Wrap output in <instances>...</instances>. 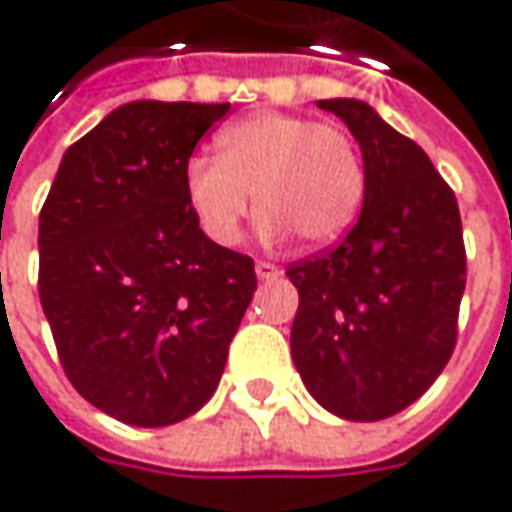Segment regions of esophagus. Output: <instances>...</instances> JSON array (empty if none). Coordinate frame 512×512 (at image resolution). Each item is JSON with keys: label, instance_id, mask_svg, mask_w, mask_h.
<instances>
[{"label": "esophagus", "instance_id": "34e87169", "mask_svg": "<svg viewBox=\"0 0 512 512\" xmlns=\"http://www.w3.org/2000/svg\"><path fill=\"white\" fill-rule=\"evenodd\" d=\"M279 273H282V270L273 265V262H256V276H259V279H276Z\"/></svg>", "mask_w": 512, "mask_h": 512}]
</instances>
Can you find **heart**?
<instances>
[{"label": "heart", "instance_id": "obj_1", "mask_svg": "<svg viewBox=\"0 0 512 512\" xmlns=\"http://www.w3.org/2000/svg\"><path fill=\"white\" fill-rule=\"evenodd\" d=\"M219 156L185 165V196L199 227L216 245L239 242L253 196L262 233H293L302 245L342 239L364 202L362 150L333 122L262 110L216 136Z\"/></svg>", "mask_w": 512, "mask_h": 512}]
</instances>
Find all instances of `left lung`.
I'll return each mask as SVG.
<instances>
[{"instance_id":"1","label":"left lung","mask_w":512,"mask_h":512,"mask_svg":"<svg viewBox=\"0 0 512 512\" xmlns=\"http://www.w3.org/2000/svg\"><path fill=\"white\" fill-rule=\"evenodd\" d=\"M364 156V205L342 242L287 265L290 350L313 399L350 422L413 404L450 362L467 285L453 187L413 139L359 99H322Z\"/></svg>"}]
</instances>
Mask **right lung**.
Returning <instances> with one entry per match:
<instances>
[{"label": "right lung", "mask_w": 512, "mask_h": 512, "mask_svg": "<svg viewBox=\"0 0 512 512\" xmlns=\"http://www.w3.org/2000/svg\"><path fill=\"white\" fill-rule=\"evenodd\" d=\"M227 113L116 108L65 150L39 213V302L62 370L119 422L193 416L253 299V259L210 242L185 196V165Z\"/></svg>", "instance_id": "obj_1"}]
</instances>
